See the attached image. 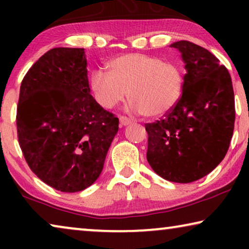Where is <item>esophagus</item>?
<instances>
[{
    "label": "esophagus",
    "instance_id": "esophagus-1",
    "mask_svg": "<svg viewBox=\"0 0 249 249\" xmlns=\"http://www.w3.org/2000/svg\"><path fill=\"white\" fill-rule=\"evenodd\" d=\"M119 121H120V124L121 125H128V124H130L131 122H132L131 119L124 117V115H121V117L119 118Z\"/></svg>",
    "mask_w": 249,
    "mask_h": 249
}]
</instances>
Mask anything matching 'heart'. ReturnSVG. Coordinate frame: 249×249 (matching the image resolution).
<instances>
[{
  "mask_svg": "<svg viewBox=\"0 0 249 249\" xmlns=\"http://www.w3.org/2000/svg\"><path fill=\"white\" fill-rule=\"evenodd\" d=\"M107 68L108 73L97 69L90 74L95 98L107 110L124 101L128 91L132 110L154 118L168 113L181 97L183 76L176 63L130 53L110 61Z\"/></svg>",
  "mask_w": 249,
  "mask_h": 249,
  "instance_id": "obj_1",
  "label": "heart"
}]
</instances>
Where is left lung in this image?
I'll list each match as a JSON object with an SVG mask.
<instances>
[{
    "label": "left lung",
    "instance_id": "1",
    "mask_svg": "<svg viewBox=\"0 0 249 249\" xmlns=\"http://www.w3.org/2000/svg\"><path fill=\"white\" fill-rule=\"evenodd\" d=\"M185 62L181 97L153 124L147 161L155 173L172 182L196 181L213 171L226 156L234 128V95L227 68L204 47L180 40Z\"/></svg>",
    "mask_w": 249,
    "mask_h": 249
}]
</instances>
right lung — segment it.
I'll return each instance as SVG.
<instances>
[{"instance_id": "obj_1", "label": "right lung", "mask_w": 249, "mask_h": 249, "mask_svg": "<svg viewBox=\"0 0 249 249\" xmlns=\"http://www.w3.org/2000/svg\"><path fill=\"white\" fill-rule=\"evenodd\" d=\"M84 49L55 47L23 77L19 145L38 178L63 193L86 189L103 170L119 119L90 95Z\"/></svg>"}]
</instances>
